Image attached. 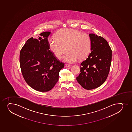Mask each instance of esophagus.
Masks as SVG:
<instances>
[{"mask_svg": "<svg viewBox=\"0 0 132 132\" xmlns=\"http://www.w3.org/2000/svg\"><path fill=\"white\" fill-rule=\"evenodd\" d=\"M71 66V65L69 64H65V65H64V67L65 68H68V67H69Z\"/></svg>", "mask_w": 132, "mask_h": 132, "instance_id": "obj_1", "label": "esophagus"}]
</instances>
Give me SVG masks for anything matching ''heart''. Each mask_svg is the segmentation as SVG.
<instances>
[{
	"mask_svg": "<svg viewBox=\"0 0 132 132\" xmlns=\"http://www.w3.org/2000/svg\"><path fill=\"white\" fill-rule=\"evenodd\" d=\"M57 39L49 38L50 50L57 58H61L67 49L64 57V61L72 63L79 58L87 57L91 51L92 41L88 34L78 30L66 29L59 32Z\"/></svg>",
	"mask_w": 132,
	"mask_h": 132,
	"instance_id": "b5f03b06",
	"label": "heart"
}]
</instances>
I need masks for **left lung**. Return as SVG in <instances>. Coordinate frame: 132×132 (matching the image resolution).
I'll return each mask as SVG.
<instances>
[{
    "label": "left lung",
    "instance_id": "1",
    "mask_svg": "<svg viewBox=\"0 0 132 132\" xmlns=\"http://www.w3.org/2000/svg\"><path fill=\"white\" fill-rule=\"evenodd\" d=\"M91 52L81 63L80 73L77 81L85 89L91 90L103 84L109 74L112 51L106 40L94 34H90Z\"/></svg>",
    "mask_w": 132,
    "mask_h": 132
}]
</instances>
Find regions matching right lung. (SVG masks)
<instances>
[{"label": "right lung", "mask_w": 132, "mask_h": 132, "mask_svg": "<svg viewBox=\"0 0 132 132\" xmlns=\"http://www.w3.org/2000/svg\"><path fill=\"white\" fill-rule=\"evenodd\" d=\"M50 34L44 32L38 39L30 38L20 51V67L25 81L33 89L41 92L52 89L64 66L49 50L47 37Z\"/></svg>", "instance_id": "obj_1"}]
</instances>
